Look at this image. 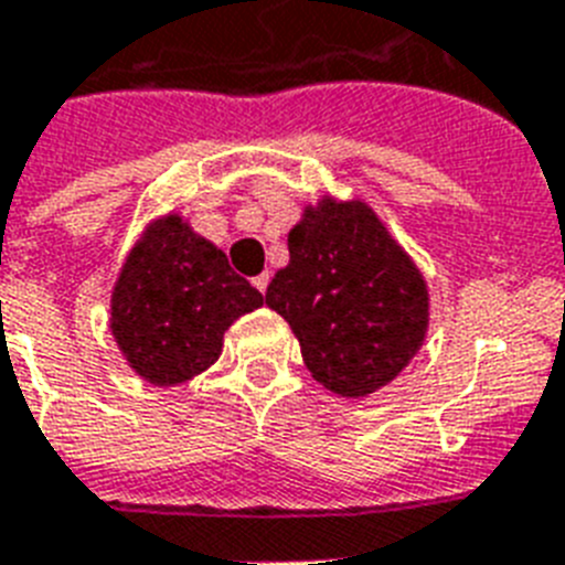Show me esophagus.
<instances>
[{
  "label": "esophagus",
  "instance_id": "obj_1",
  "mask_svg": "<svg viewBox=\"0 0 565 565\" xmlns=\"http://www.w3.org/2000/svg\"><path fill=\"white\" fill-rule=\"evenodd\" d=\"M252 284H255V287H258L260 292H267V287H269V273L255 275V278H252Z\"/></svg>",
  "mask_w": 565,
  "mask_h": 565
}]
</instances>
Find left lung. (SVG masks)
Instances as JSON below:
<instances>
[{"label": "left lung", "instance_id": "left-lung-1", "mask_svg": "<svg viewBox=\"0 0 565 565\" xmlns=\"http://www.w3.org/2000/svg\"><path fill=\"white\" fill-rule=\"evenodd\" d=\"M267 305L296 333L313 380L339 397L388 386L420 351L429 292L415 260L362 200L322 196L287 235Z\"/></svg>", "mask_w": 565, "mask_h": 565}]
</instances>
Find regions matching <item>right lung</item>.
Segmentation results:
<instances>
[{
	"label": "right lung",
	"mask_w": 565,
	"mask_h": 565,
	"mask_svg": "<svg viewBox=\"0 0 565 565\" xmlns=\"http://www.w3.org/2000/svg\"><path fill=\"white\" fill-rule=\"evenodd\" d=\"M260 305L264 296L228 267L226 252L168 214L141 232L124 260L109 330L141 380L179 386L214 365L223 333Z\"/></svg>",
	"instance_id": "right-lung-1"
}]
</instances>
